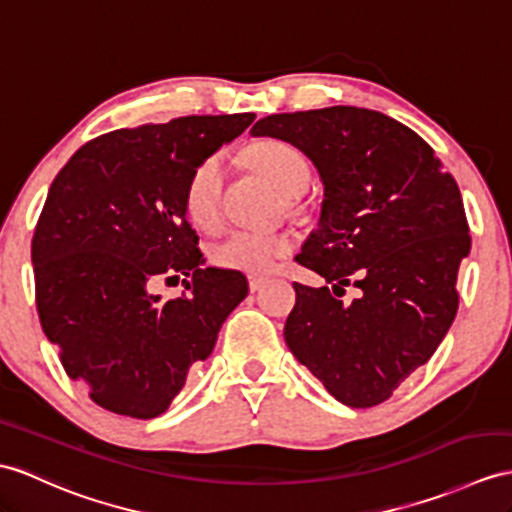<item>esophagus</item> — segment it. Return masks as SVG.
I'll return each mask as SVG.
<instances>
[{
    "label": "esophagus",
    "mask_w": 512,
    "mask_h": 512,
    "mask_svg": "<svg viewBox=\"0 0 512 512\" xmlns=\"http://www.w3.org/2000/svg\"><path fill=\"white\" fill-rule=\"evenodd\" d=\"M265 278H258V276H249V291L252 293H256V291H260L265 286Z\"/></svg>",
    "instance_id": "esophagus-1"
}]
</instances>
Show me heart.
I'll return each instance as SVG.
<instances>
[{
  "instance_id": "b5f03b06",
  "label": "heart",
  "mask_w": 512,
  "mask_h": 512,
  "mask_svg": "<svg viewBox=\"0 0 512 512\" xmlns=\"http://www.w3.org/2000/svg\"><path fill=\"white\" fill-rule=\"evenodd\" d=\"M249 165L267 178L286 197H297L310 182V167L304 154L284 141H263L249 149ZM221 156H210L191 171L184 186V215L197 230L215 232L223 221ZM295 239L289 232H258L236 230L210 249V260L219 269H228L247 276H267L278 260L291 254Z\"/></svg>"
}]
</instances>
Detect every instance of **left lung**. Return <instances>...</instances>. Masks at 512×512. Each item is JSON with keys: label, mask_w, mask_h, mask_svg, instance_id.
<instances>
[{"label": "left lung", "mask_w": 512, "mask_h": 512, "mask_svg": "<svg viewBox=\"0 0 512 512\" xmlns=\"http://www.w3.org/2000/svg\"><path fill=\"white\" fill-rule=\"evenodd\" d=\"M252 134L297 147L323 182L319 228L295 260L332 289L293 282L284 341L341 404L378 406L428 363L456 317L471 249L458 184L417 132L376 110L282 112ZM350 283L361 295L343 303Z\"/></svg>", "instance_id": "left-lung-1"}]
</instances>
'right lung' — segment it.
<instances>
[{
  "instance_id": "right-lung-1",
  "label": "right lung",
  "mask_w": 512,
  "mask_h": 512,
  "mask_svg": "<svg viewBox=\"0 0 512 512\" xmlns=\"http://www.w3.org/2000/svg\"><path fill=\"white\" fill-rule=\"evenodd\" d=\"M254 119L191 115L108 132L49 186L32 236L36 310L67 376L110 413H165L249 291L243 273L202 267L182 199L199 162ZM180 275L189 296L151 293Z\"/></svg>"
}]
</instances>
